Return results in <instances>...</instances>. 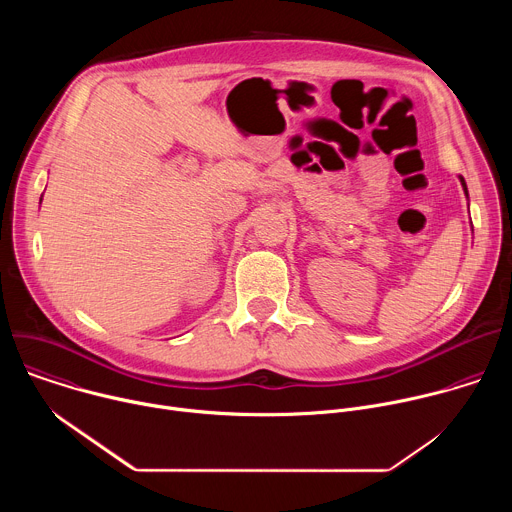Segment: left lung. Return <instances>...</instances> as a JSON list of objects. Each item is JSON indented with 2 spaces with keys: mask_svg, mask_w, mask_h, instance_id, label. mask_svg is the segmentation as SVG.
Segmentation results:
<instances>
[{
  "mask_svg": "<svg viewBox=\"0 0 512 512\" xmlns=\"http://www.w3.org/2000/svg\"><path fill=\"white\" fill-rule=\"evenodd\" d=\"M460 182H462V188H464V194H466V198H468V186H466V180L460 176Z\"/></svg>",
  "mask_w": 512,
  "mask_h": 512,
  "instance_id": "obj_1",
  "label": "left lung"
}]
</instances>
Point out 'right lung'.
<instances>
[{
  "label": "right lung",
  "instance_id": "1",
  "mask_svg": "<svg viewBox=\"0 0 512 512\" xmlns=\"http://www.w3.org/2000/svg\"><path fill=\"white\" fill-rule=\"evenodd\" d=\"M40 202H42V198H40Z\"/></svg>",
  "mask_w": 512,
  "mask_h": 512
}]
</instances>
